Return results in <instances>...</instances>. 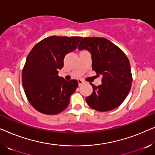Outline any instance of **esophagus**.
Listing matches in <instances>:
<instances>
[{
  "label": "esophagus",
  "mask_w": 155,
  "mask_h": 155,
  "mask_svg": "<svg viewBox=\"0 0 155 155\" xmlns=\"http://www.w3.org/2000/svg\"><path fill=\"white\" fill-rule=\"evenodd\" d=\"M78 84H79V86L82 85V84L84 83V82L82 81V80H78Z\"/></svg>",
  "instance_id": "34e87169"
}]
</instances>
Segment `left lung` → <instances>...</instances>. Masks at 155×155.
Returning <instances> with one entry per match:
<instances>
[{"instance_id":"1","label":"left lung","mask_w":155,"mask_h":155,"mask_svg":"<svg viewBox=\"0 0 155 155\" xmlns=\"http://www.w3.org/2000/svg\"><path fill=\"white\" fill-rule=\"evenodd\" d=\"M78 49L91 53L92 70L97 76H102L100 85L90 83L93 92L86 97L87 104L101 112L116 109L125 100L131 88L133 78L128 57L106 38L84 37Z\"/></svg>"}]
</instances>
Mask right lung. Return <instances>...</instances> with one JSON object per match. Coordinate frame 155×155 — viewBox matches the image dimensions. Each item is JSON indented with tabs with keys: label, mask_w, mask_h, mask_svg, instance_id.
I'll use <instances>...</instances> for the list:
<instances>
[{
	"label": "right lung",
	"mask_w": 155,
	"mask_h": 155,
	"mask_svg": "<svg viewBox=\"0 0 155 155\" xmlns=\"http://www.w3.org/2000/svg\"><path fill=\"white\" fill-rule=\"evenodd\" d=\"M81 37H46L32 48L22 69L25 93L40 113L56 115L66 109L78 86L76 80L66 81L58 76L65 56L75 50Z\"/></svg>",
	"instance_id": "1"
}]
</instances>
